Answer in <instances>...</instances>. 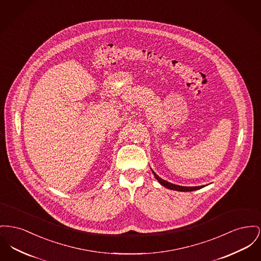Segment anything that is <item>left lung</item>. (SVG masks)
<instances>
[{"label":"left lung","mask_w":261,"mask_h":261,"mask_svg":"<svg viewBox=\"0 0 261 261\" xmlns=\"http://www.w3.org/2000/svg\"><path fill=\"white\" fill-rule=\"evenodd\" d=\"M153 175H154V177L159 180V182L162 184V185H164L165 187H167V188H169V189H172V190H177V191H193V190H197V189H200V188H202L203 186H195V187H188V186H179V185H175V184H170V182H168V181H166V180H164L163 178H161L158 174H155L154 172H153Z\"/></svg>","instance_id":"obj_1"}]
</instances>
